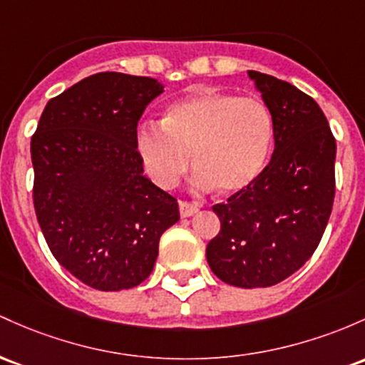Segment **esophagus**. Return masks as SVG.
I'll list each match as a JSON object with an SVG mask.
<instances>
[{"label": "esophagus", "instance_id": "obj_1", "mask_svg": "<svg viewBox=\"0 0 365 365\" xmlns=\"http://www.w3.org/2000/svg\"><path fill=\"white\" fill-rule=\"evenodd\" d=\"M180 215H182V218H189V216L195 215L199 211V207L195 206V204L192 202H187V201H180Z\"/></svg>", "mask_w": 365, "mask_h": 365}]
</instances>
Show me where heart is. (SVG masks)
I'll return each mask as SVG.
<instances>
[{
	"label": "heart",
	"instance_id": "1",
	"mask_svg": "<svg viewBox=\"0 0 365 365\" xmlns=\"http://www.w3.org/2000/svg\"><path fill=\"white\" fill-rule=\"evenodd\" d=\"M274 140V119L262 100L202 88L178 100L161 126L138 133V149L152 182L173 187L192 164L197 190L241 194L265 168Z\"/></svg>",
	"mask_w": 365,
	"mask_h": 365
}]
</instances>
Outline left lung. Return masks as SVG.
<instances>
[{"label":"left lung","mask_w":365,"mask_h":365,"mask_svg":"<svg viewBox=\"0 0 365 365\" xmlns=\"http://www.w3.org/2000/svg\"><path fill=\"white\" fill-rule=\"evenodd\" d=\"M247 74L274 119L275 149L251 187L213 206L222 227L206 258L223 282L253 289L287 279L317 250L334 201L336 140L314 98Z\"/></svg>","instance_id":"1"}]
</instances>
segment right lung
<instances>
[{"instance_id": "right-lung-1", "label": "right lung", "mask_w": 365, "mask_h": 365, "mask_svg": "<svg viewBox=\"0 0 365 365\" xmlns=\"http://www.w3.org/2000/svg\"><path fill=\"white\" fill-rule=\"evenodd\" d=\"M158 79L98 72L51 98L31 138L33 199L51 255L98 291L150 275L178 202L143 175L137 126Z\"/></svg>"}]
</instances>
